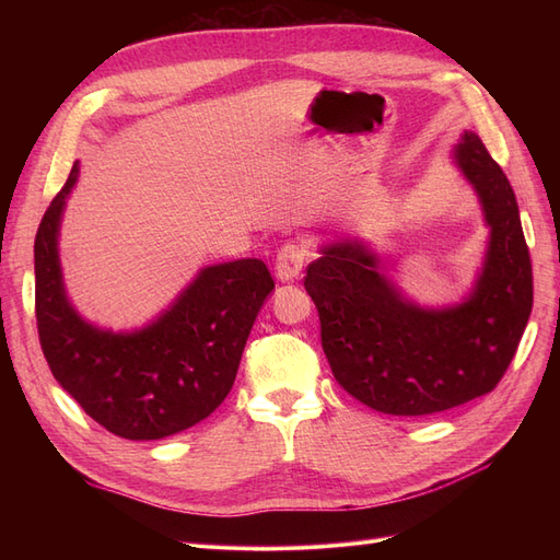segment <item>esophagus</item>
<instances>
[{
	"mask_svg": "<svg viewBox=\"0 0 560 560\" xmlns=\"http://www.w3.org/2000/svg\"><path fill=\"white\" fill-rule=\"evenodd\" d=\"M308 259V249L306 245H301L296 241L284 243L278 252V259H276V278L280 282H292L299 278L303 264Z\"/></svg>",
	"mask_w": 560,
	"mask_h": 560,
	"instance_id": "esophagus-1",
	"label": "esophagus"
}]
</instances>
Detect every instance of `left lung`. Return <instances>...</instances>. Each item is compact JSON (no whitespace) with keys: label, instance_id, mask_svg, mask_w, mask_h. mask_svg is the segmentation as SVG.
Masks as SVG:
<instances>
[{"label":"left lung","instance_id":"1","mask_svg":"<svg viewBox=\"0 0 560 560\" xmlns=\"http://www.w3.org/2000/svg\"><path fill=\"white\" fill-rule=\"evenodd\" d=\"M453 159L490 229L483 268L463 303L416 306L358 241L322 247L303 280L334 378L381 413L430 416L488 395L533 311V266L510 179L471 130L460 135Z\"/></svg>","mask_w":560,"mask_h":560}]
</instances>
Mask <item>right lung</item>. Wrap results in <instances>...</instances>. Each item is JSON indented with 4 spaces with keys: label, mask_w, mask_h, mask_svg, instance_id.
I'll list each match as a JSON object with an SVG mask.
<instances>
[{
    "label": "right lung",
    "mask_w": 560,
    "mask_h": 560,
    "mask_svg": "<svg viewBox=\"0 0 560 560\" xmlns=\"http://www.w3.org/2000/svg\"><path fill=\"white\" fill-rule=\"evenodd\" d=\"M79 163L50 200L35 238V311L50 374L116 436L151 442L208 418L231 393L247 336L276 282L261 259L202 268L144 329L114 334L65 294L58 233Z\"/></svg>",
    "instance_id": "right-lung-1"
}]
</instances>
